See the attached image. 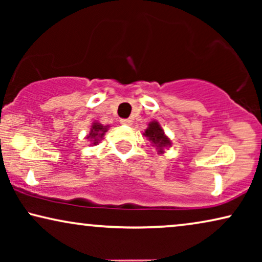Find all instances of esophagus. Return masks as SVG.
Returning a JSON list of instances; mask_svg holds the SVG:
<instances>
[{
  "label": "esophagus",
  "mask_w": 262,
  "mask_h": 262,
  "mask_svg": "<svg viewBox=\"0 0 262 262\" xmlns=\"http://www.w3.org/2000/svg\"><path fill=\"white\" fill-rule=\"evenodd\" d=\"M120 124L121 125H131L132 120H130V119H120Z\"/></svg>",
  "instance_id": "34e87169"
}]
</instances>
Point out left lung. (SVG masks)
Segmentation results:
<instances>
[{
  "mask_svg": "<svg viewBox=\"0 0 262 262\" xmlns=\"http://www.w3.org/2000/svg\"><path fill=\"white\" fill-rule=\"evenodd\" d=\"M146 138L149 139L150 142L152 143V145H155L157 150H159V154L163 152V149L167 148V146H170V139L164 135V131L161 127L159 121L154 120L151 123H149L148 128H146L144 134Z\"/></svg>",
  "mask_w": 262,
  "mask_h": 262,
  "instance_id": "left-lung-1",
  "label": "left lung"
}]
</instances>
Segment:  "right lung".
Listing matches in <instances>:
<instances>
[{"mask_svg": "<svg viewBox=\"0 0 262 262\" xmlns=\"http://www.w3.org/2000/svg\"><path fill=\"white\" fill-rule=\"evenodd\" d=\"M107 128L108 126H103L100 123H93L92 127H91V132H89V135L87 136L88 139H91L92 141V144H98V143L101 141L103 135L106 134Z\"/></svg>", "mask_w": 262, "mask_h": 262, "instance_id": "obj_1", "label": "right lung"}]
</instances>
